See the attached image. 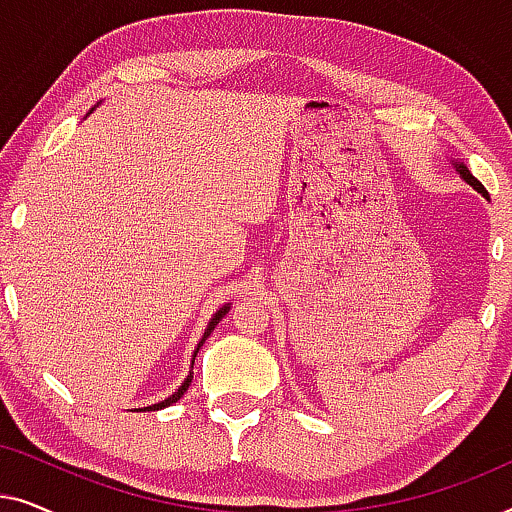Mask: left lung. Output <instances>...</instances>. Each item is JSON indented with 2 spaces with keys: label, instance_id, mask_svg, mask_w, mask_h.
<instances>
[{
  "label": "left lung",
  "instance_id": "obj_1",
  "mask_svg": "<svg viewBox=\"0 0 512 512\" xmlns=\"http://www.w3.org/2000/svg\"><path fill=\"white\" fill-rule=\"evenodd\" d=\"M454 167H457V172L461 174V177H464V181H466V184H471V186L475 188V191H478V193H482V195H485V198L489 200V193L485 191V186H482V184H480V181H478V179H475L471 172H468V167H466V165H461V163H459V165H454Z\"/></svg>",
  "mask_w": 512,
  "mask_h": 512
}]
</instances>
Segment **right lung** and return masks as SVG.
Returning <instances> with one entry per match:
<instances>
[{
  "mask_svg": "<svg viewBox=\"0 0 512 512\" xmlns=\"http://www.w3.org/2000/svg\"><path fill=\"white\" fill-rule=\"evenodd\" d=\"M228 310H230V307L226 305V307H221V310L219 312H216L214 314V319L212 321H209V326H207V331H205V338H202V342H205L207 340V335L209 333H212L214 331V328H216V324H219V321L223 319V317H226V314H228ZM202 342H200V345H198V349L202 347ZM195 354H198V352H195ZM195 361V359H193ZM191 380H193V373L191 375H188L186 377V380H184V384H181V387L177 389V391H174V394L170 396V398H165V401L163 403H156V405H149V408H144V410H160V408H167V405H172V403H177L179 401V398L181 396H184L186 394V389L188 387H191Z\"/></svg>",
  "mask_w": 512,
  "mask_h": 512,
  "instance_id": "obj_1",
  "label": "right lung"
}]
</instances>
